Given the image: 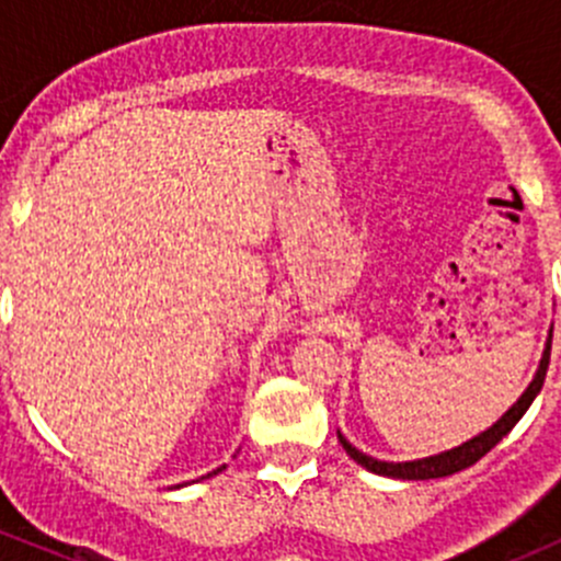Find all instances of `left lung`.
I'll return each mask as SVG.
<instances>
[{"mask_svg":"<svg viewBox=\"0 0 561 561\" xmlns=\"http://www.w3.org/2000/svg\"><path fill=\"white\" fill-rule=\"evenodd\" d=\"M553 331V328H551ZM548 360H551V339L546 342V350H542V358H540V366H537V375L535 380L529 382V388L524 390L522 399L516 401V404L511 407V410L505 412V415L500 417V421L494 423L491 428H485V432H480L478 437L467 439V443H461L458 448H450L445 450V454H437V456H428V458H417V461H380V458H371L366 454H360L355 445H350L347 439L339 434V443H342V448L347 450V456L353 458V461H358L360 467H366L369 472L375 474H386V478H399V480H432V478H448V474L454 472H461V469L472 467L474 461H480L485 454H489L491 448H494L496 443H500L502 437H505L507 432H511L513 426H516L518 421L524 417V412L529 410V404L535 401V396L540 393L542 382H546V371H548Z\"/></svg>","mask_w":561,"mask_h":561,"instance_id":"left-lung-1","label":"left lung"}]
</instances>
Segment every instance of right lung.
<instances>
[{
  "mask_svg": "<svg viewBox=\"0 0 561 561\" xmlns=\"http://www.w3.org/2000/svg\"><path fill=\"white\" fill-rule=\"evenodd\" d=\"M222 469H225V463H222V467H217V469H214V472H208V474H203V478H211V474H217V472H222Z\"/></svg>",
  "mask_w": 561,
  "mask_h": 561,
  "instance_id": "1",
  "label": "right lung"
}]
</instances>
